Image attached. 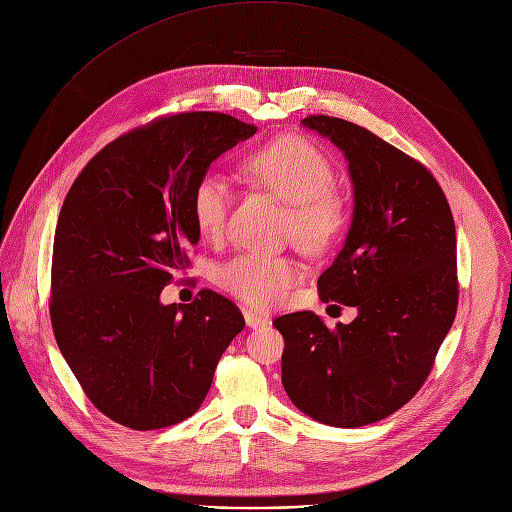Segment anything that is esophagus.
Returning <instances> with one entry per match:
<instances>
[{"instance_id": "esophagus-1", "label": "esophagus", "mask_w": 512, "mask_h": 512, "mask_svg": "<svg viewBox=\"0 0 512 512\" xmlns=\"http://www.w3.org/2000/svg\"><path fill=\"white\" fill-rule=\"evenodd\" d=\"M243 319H246V325H248L250 329H260V327H266V325L271 323L269 319H266V316H262V314H258V312H252V310L243 312Z\"/></svg>"}]
</instances>
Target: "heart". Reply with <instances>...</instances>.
Instances as JSON below:
<instances>
[{
    "instance_id": "obj_1",
    "label": "heart",
    "mask_w": 512,
    "mask_h": 512,
    "mask_svg": "<svg viewBox=\"0 0 512 512\" xmlns=\"http://www.w3.org/2000/svg\"><path fill=\"white\" fill-rule=\"evenodd\" d=\"M250 175L289 204L285 233L306 250L321 252L342 233L346 206L335 187L331 160L302 137H281L254 150ZM233 210V185L221 168H208L191 193V214L206 239L223 237ZM300 277L296 260L264 252H243L218 266L216 283L229 296L254 308H273Z\"/></svg>"
}]
</instances>
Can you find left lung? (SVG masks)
<instances>
[{
    "instance_id": "left-lung-1",
    "label": "left lung",
    "mask_w": 512,
    "mask_h": 512,
    "mask_svg": "<svg viewBox=\"0 0 512 512\" xmlns=\"http://www.w3.org/2000/svg\"><path fill=\"white\" fill-rule=\"evenodd\" d=\"M302 125L348 160L352 225L316 285L323 302L356 306L358 316L333 329L310 310L275 319L285 339L281 381L314 421L360 427L419 392L454 323V218L429 170L375 133L321 114Z\"/></svg>"
}]
</instances>
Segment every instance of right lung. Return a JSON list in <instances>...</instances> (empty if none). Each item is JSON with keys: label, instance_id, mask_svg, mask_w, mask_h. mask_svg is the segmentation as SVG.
<instances>
[{"label": "right lung", "instance_id": "1", "mask_svg": "<svg viewBox=\"0 0 512 512\" xmlns=\"http://www.w3.org/2000/svg\"><path fill=\"white\" fill-rule=\"evenodd\" d=\"M254 125L221 112L162 116L97 152L72 183L54 237L50 316L58 348L93 406L150 431L185 421L246 321L210 289L160 302L200 241L191 193Z\"/></svg>", "mask_w": 512, "mask_h": 512}]
</instances>
